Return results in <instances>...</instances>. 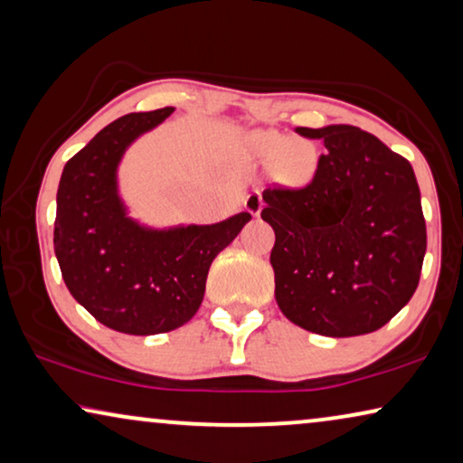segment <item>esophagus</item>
I'll return each instance as SVG.
<instances>
[{"instance_id":"esophagus-1","label":"esophagus","mask_w":463,"mask_h":463,"mask_svg":"<svg viewBox=\"0 0 463 463\" xmlns=\"http://www.w3.org/2000/svg\"><path fill=\"white\" fill-rule=\"evenodd\" d=\"M261 208H264V199H261V195H260L258 191H253V193H250V195L245 197V210L250 212V213H253V216H260Z\"/></svg>"}]
</instances>
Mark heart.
<instances>
[{
  "mask_svg": "<svg viewBox=\"0 0 463 463\" xmlns=\"http://www.w3.org/2000/svg\"><path fill=\"white\" fill-rule=\"evenodd\" d=\"M251 147L261 160H276V175L287 184H303L314 176L316 151L309 143L279 133H255Z\"/></svg>",
  "mask_w": 463,
  "mask_h": 463,
  "instance_id": "b5f03b06",
  "label": "heart"
}]
</instances>
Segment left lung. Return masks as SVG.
Here are the masks:
<instances>
[{
    "mask_svg": "<svg viewBox=\"0 0 463 463\" xmlns=\"http://www.w3.org/2000/svg\"><path fill=\"white\" fill-rule=\"evenodd\" d=\"M322 139L306 187L264 191L261 220L280 312L324 336L383 328L411 299L426 253V222L411 164L349 124L298 128Z\"/></svg>",
    "mask_w": 463,
    "mask_h": 463,
    "instance_id": "left-lung-1",
    "label": "left lung"
}]
</instances>
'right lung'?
<instances>
[{
    "label": "right lung",
    "instance_id": "1",
    "mask_svg": "<svg viewBox=\"0 0 463 463\" xmlns=\"http://www.w3.org/2000/svg\"><path fill=\"white\" fill-rule=\"evenodd\" d=\"M175 112L127 114L66 162L58 187L53 250L68 291L103 326L160 335L187 324L202 306L208 270L251 213L208 226L151 231L127 216L116 168L124 149Z\"/></svg>",
    "mask_w": 463,
    "mask_h": 463
}]
</instances>
